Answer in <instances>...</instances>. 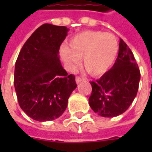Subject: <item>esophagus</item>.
Segmentation results:
<instances>
[{"label":"esophagus","mask_w":152,"mask_h":152,"mask_svg":"<svg viewBox=\"0 0 152 152\" xmlns=\"http://www.w3.org/2000/svg\"><path fill=\"white\" fill-rule=\"evenodd\" d=\"M83 78H80V77H79V76H76V84H79V83H80L81 81L83 80Z\"/></svg>","instance_id":"34e87169"}]
</instances>
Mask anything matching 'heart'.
Instances as JSON below:
<instances>
[{"mask_svg":"<svg viewBox=\"0 0 152 152\" xmlns=\"http://www.w3.org/2000/svg\"><path fill=\"white\" fill-rule=\"evenodd\" d=\"M61 57L71 70L83 66L91 76H101L113 66L119 53V42L112 33L84 31L70 39L68 48L63 47Z\"/></svg>","mask_w":152,"mask_h":152,"instance_id":"1","label":"heart"}]
</instances>
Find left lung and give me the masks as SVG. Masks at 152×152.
Returning a JSON list of instances; mask_svg holds the SVG:
<instances>
[{"label":"left lung","instance_id":"1","mask_svg":"<svg viewBox=\"0 0 152 152\" xmlns=\"http://www.w3.org/2000/svg\"><path fill=\"white\" fill-rule=\"evenodd\" d=\"M140 76L132 51L120 39L119 53L113 66L100 79L90 81V107L103 117H114L124 113L137 95Z\"/></svg>","mask_w":152,"mask_h":152}]
</instances>
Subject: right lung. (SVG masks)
Listing matches in <instances>:
<instances>
[{
  "instance_id": "right-lung-1",
  "label": "right lung",
  "mask_w": 152,
  "mask_h": 152,
  "mask_svg": "<svg viewBox=\"0 0 152 152\" xmlns=\"http://www.w3.org/2000/svg\"><path fill=\"white\" fill-rule=\"evenodd\" d=\"M69 29L45 23L31 34L15 63V85L22 110L35 121L62 115L76 88L75 76L67 74L59 60V48Z\"/></svg>"
}]
</instances>
